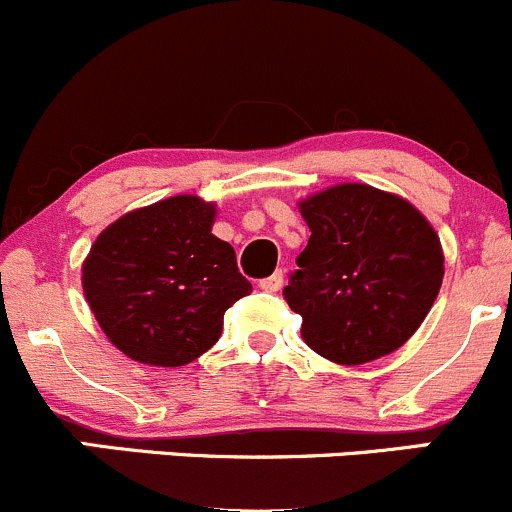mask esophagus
<instances>
[{
	"mask_svg": "<svg viewBox=\"0 0 512 512\" xmlns=\"http://www.w3.org/2000/svg\"><path fill=\"white\" fill-rule=\"evenodd\" d=\"M282 282H285V275H282V272L277 270L275 275H270V277H265V280H260V290L277 292L282 287Z\"/></svg>",
	"mask_w": 512,
	"mask_h": 512,
	"instance_id": "34e87169",
	"label": "esophagus"
}]
</instances>
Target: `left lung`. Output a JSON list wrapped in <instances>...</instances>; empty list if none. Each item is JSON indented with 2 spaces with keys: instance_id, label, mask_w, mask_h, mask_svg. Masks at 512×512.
<instances>
[{
  "instance_id": "1",
  "label": "left lung",
  "mask_w": 512,
  "mask_h": 512,
  "mask_svg": "<svg viewBox=\"0 0 512 512\" xmlns=\"http://www.w3.org/2000/svg\"><path fill=\"white\" fill-rule=\"evenodd\" d=\"M307 247L285 287L302 340L337 365H362L413 337L443 285L438 232L408 200L335 185L300 202Z\"/></svg>"
}]
</instances>
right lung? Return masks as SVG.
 I'll use <instances>...</instances> for the list:
<instances>
[{
  "instance_id": "1",
  "label": "right lung",
  "mask_w": 512,
  "mask_h": 512,
  "mask_svg": "<svg viewBox=\"0 0 512 512\" xmlns=\"http://www.w3.org/2000/svg\"><path fill=\"white\" fill-rule=\"evenodd\" d=\"M215 205L177 195L127 212L82 265L89 310L117 350L142 365L180 367L222 335L225 310L252 285L230 242L212 235Z\"/></svg>"
}]
</instances>
